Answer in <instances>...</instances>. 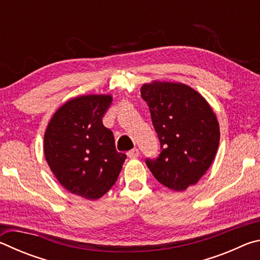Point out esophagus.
<instances>
[{
  "mask_svg": "<svg viewBox=\"0 0 260 260\" xmlns=\"http://www.w3.org/2000/svg\"><path fill=\"white\" fill-rule=\"evenodd\" d=\"M139 155H140V151H139V149H136V148L132 149V150L127 152V156H128L129 158H138Z\"/></svg>",
  "mask_w": 260,
  "mask_h": 260,
  "instance_id": "34e87169",
  "label": "esophagus"
}]
</instances>
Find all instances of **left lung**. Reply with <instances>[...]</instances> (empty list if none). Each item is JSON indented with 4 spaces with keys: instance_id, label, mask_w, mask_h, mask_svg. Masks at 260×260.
I'll return each instance as SVG.
<instances>
[{
    "instance_id": "left-lung-1",
    "label": "left lung",
    "mask_w": 260,
    "mask_h": 260,
    "mask_svg": "<svg viewBox=\"0 0 260 260\" xmlns=\"http://www.w3.org/2000/svg\"><path fill=\"white\" fill-rule=\"evenodd\" d=\"M141 96L150 110L161 149L156 159L147 158V166L171 190H186L199 182L217 153L215 113L203 96L184 83H144Z\"/></svg>"
}]
</instances>
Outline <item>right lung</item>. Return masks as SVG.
I'll use <instances>...</instances> for the list:
<instances>
[{"mask_svg": "<svg viewBox=\"0 0 260 260\" xmlns=\"http://www.w3.org/2000/svg\"><path fill=\"white\" fill-rule=\"evenodd\" d=\"M111 95H85L54 113L45 133V156L58 182L86 200H99L116 183L125 153L118 152L102 118Z\"/></svg>", "mask_w": 260, "mask_h": 260, "instance_id": "1", "label": "right lung"}]
</instances>
